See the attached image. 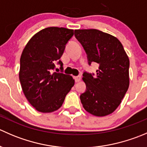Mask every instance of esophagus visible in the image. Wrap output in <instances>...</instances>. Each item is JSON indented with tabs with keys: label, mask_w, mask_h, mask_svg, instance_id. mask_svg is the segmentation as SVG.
Returning a JSON list of instances; mask_svg holds the SVG:
<instances>
[{
	"label": "esophagus",
	"mask_w": 147,
	"mask_h": 147,
	"mask_svg": "<svg viewBox=\"0 0 147 147\" xmlns=\"http://www.w3.org/2000/svg\"><path fill=\"white\" fill-rule=\"evenodd\" d=\"M75 82H80V80H81V77L80 76L75 77Z\"/></svg>",
	"instance_id": "34e87169"
}]
</instances>
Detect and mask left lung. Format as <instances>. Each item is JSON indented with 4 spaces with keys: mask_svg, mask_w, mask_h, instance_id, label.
I'll return each instance as SVG.
<instances>
[{
    "mask_svg": "<svg viewBox=\"0 0 147 147\" xmlns=\"http://www.w3.org/2000/svg\"><path fill=\"white\" fill-rule=\"evenodd\" d=\"M75 36L87 55L89 64H99L97 75L84 72L86 91L80 95L84 109L104 117L115 112L129 85V60L116 37L96 29L75 30Z\"/></svg>",
    "mask_w": 147,
    "mask_h": 147,
    "instance_id": "left-lung-1",
    "label": "left lung"
}]
</instances>
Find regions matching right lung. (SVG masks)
I'll return each mask as SVG.
<instances>
[{
  "label": "right lung",
  "instance_id": "add662e5",
  "mask_svg": "<svg viewBox=\"0 0 147 147\" xmlns=\"http://www.w3.org/2000/svg\"><path fill=\"white\" fill-rule=\"evenodd\" d=\"M74 30L49 27L30 38L20 57L19 79L28 101L38 112L50 113L61 107L67 94L75 84L69 75L53 72Z\"/></svg>",
  "mask_w": 147,
  "mask_h": 147
}]
</instances>
